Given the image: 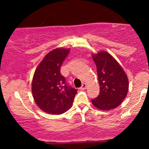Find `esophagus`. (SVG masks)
Masks as SVG:
<instances>
[{
  "label": "esophagus",
  "instance_id": "esophagus-1",
  "mask_svg": "<svg viewBox=\"0 0 149 149\" xmlns=\"http://www.w3.org/2000/svg\"><path fill=\"white\" fill-rule=\"evenodd\" d=\"M86 88H87L86 83H83V84L82 85V86L80 87V90H85Z\"/></svg>",
  "mask_w": 149,
  "mask_h": 149
}]
</instances>
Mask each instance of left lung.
Listing matches in <instances>:
<instances>
[{"mask_svg": "<svg viewBox=\"0 0 149 149\" xmlns=\"http://www.w3.org/2000/svg\"><path fill=\"white\" fill-rule=\"evenodd\" d=\"M92 58L97 66L100 92L92 103L100 110H111L118 107L127 95V76L118 61L106 51L93 54Z\"/></svg>", "mask_w": 149, "mask_h": 149, "instance_id": "1", "label": "left lung"}]
</instances>
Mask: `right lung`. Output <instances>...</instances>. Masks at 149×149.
<instances>
[{
    "label": "right lung",
    "mask_w": 149,
    "mask_h": 149,
    "mask_svg": "<svg viewBox=\"0 0 149 149\" xmlns=\"http://www.w3.org/2000/svg\"><path fill=\"white\" fill-rule=\"evenodd\" d=\"M70 49L56 48L46 54L34 73L31 90L37 106L47 113H64L72 107L77 89L66 84L61 66Z\"/></svg>",
    "instance_id": "add662e5"
}]
</instances>
